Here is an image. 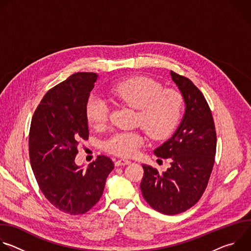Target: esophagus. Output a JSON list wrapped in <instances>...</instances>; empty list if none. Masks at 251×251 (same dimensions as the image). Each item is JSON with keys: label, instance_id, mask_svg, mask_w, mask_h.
<instances>
[{"label": "esophagus", "instance_id": "obj_1", "mask_svg": "<svg viewBox=\"0 0 251 251\" xmlns=\"http://www.w3.org/2000/svg\"><path fill=\"white\" fill-rule=\"evenodd\" d=\"M128 164H130V161L125 160V159H120V160H117V161L115 162V166H116V167L125 166V165H128Z\"/></svg>", "mask_w": 251, "mask_h": 251}]
</instances>
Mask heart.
Masks as SVG:
<instances>
[{
  "mask_svg": "<svg viewBox=\"0 0 251 251\" xmlns=\"http://www.w3.org/2000/svg\"><path fill=\"white\" fill-rule=\"evenodd\" d=\"M110 96L137 109V124L155 139L166 138L176 126L184 108L180 91L163 88V85L146 76H136L120 81L109 90ZM109 108L106 101L91 97L86 105V117L94 129H101L108 120ZM145 138L137 131H117L103 142L106 152L119 157H133L144 144Z\"/></svg>",
  "mask_w": 251,
  "mask_h": 251,
  "instance_id": "obj_1",
  "label": "heart"
}]
</instances>
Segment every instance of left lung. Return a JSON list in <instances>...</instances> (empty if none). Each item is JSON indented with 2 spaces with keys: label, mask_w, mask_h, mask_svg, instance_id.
<instances>
[{
  "label": "left lung",
  "mask_w": 251,
  "mask_h": 251,
  "mask_svg": "<svg viewBox=\"0 0 251 251\" xmlns=\"http://www.w3.org/2000/svg\"><path fill=\"white\" fill-rule=\"evenodd\" d=\"M181 90L186 112L171 139L155 149L157 157L169 159L171 167L162 174L142 165V195L156 210L177 214L195 205L204 193L214 164L217 132L209 106L201 90L186 76L171 70Z\"/></svg>",
  "instance_id": "1"
}]
</instances>
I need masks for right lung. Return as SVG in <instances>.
I'll use <instances>...</instances> for the list:
<instances>
[{
	"label": "right lung",
	"mask_w": 251,
	"mask_h": 251,
	"mask_svg": "<svg viewBox=\"0 0 251 251\" xmlns=\"http://www.w3.org/2000/svg\"><path fill=\"white\" fill-rule=\"evenodd\" d=\"M97 75L77 73L50 89L35 109L28 134L29 161L39 187L59 210L78 216L100 200L112 160L97 156L86 170L75 159L89 136L86 105Z\"/></svg>",
	"instance_id": "right-lung-1"
}]
</instances>
